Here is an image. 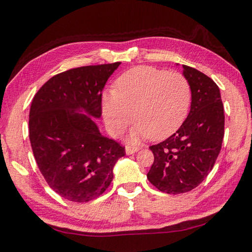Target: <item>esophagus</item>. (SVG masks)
<instances>
[{"label": "esophagus", "instance_id": "34e87169", "mask_svg": "<svg viewBox=\"0 0 252 252\" xmlns=\"http://www.w3.org/2000/svg\"><path fill=\"white\" fill-rule=\"evenodd\" d=\"M140 148L138 146H131V145H126V154L130 155V154H134L135 152H138Z\"/></svg>", "mask_w": 252, "mask_h": 252}]
</instances>
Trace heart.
Here are the masks:
<instances>
[{
  "label": "heart",
  "instance_id": "1",
  "mask_svg": "<svg viewBox=\"0 0 252 252\" xmlns=\"http://www.w3.org/2000/svg\"><path fill=\"white\" fill-rule=\"evenodd\" d=\"M191 102L189 80L180 72L139 66L119 77L116 90L102 95V112L109 131L118 134L131 121L130 139L159 140L174 133L187 117Z\"/></svg>",
  "mask_w": 252,
  "mask_h": 252
}]
</instances>
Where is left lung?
<instances>
[{"mask_svg": "<svg viewBox=\"0 0 252 252\" xmlns=\"http://www.w3.org/2000/svg\"><path fill=\"white\" fill-rule=\"evenodd\" d=\"M183 75L191 88L190 110L175 133L151 145L154 162L148 180L166 194L189 191L213 170L220 152L225 114L220 91L199 70L183 65Z\"/></svg>", "mask_w": 252, "mask_h": 252, "instance_id": "8db88e82", "label": "left lung"}]
</instances>
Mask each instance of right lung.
<instances>
[{
    "label": "right lung",
    "instance_id": "add662e5",
    "mask_svg": "<svg viewBox=\"0 0 252 252\" xmlns=\"http://www.w3.org/2000/svg\"><path fill=\"white\" fill-rule=\"evenodd\" d=\"M121 63L85 66L45 82L30 110V141L50 189L70 202L99 197L125 148L100 133L102 90Z\"/></svg>",
    "mask_w": 252,
    "mask_h": 252
}]
</instances>
